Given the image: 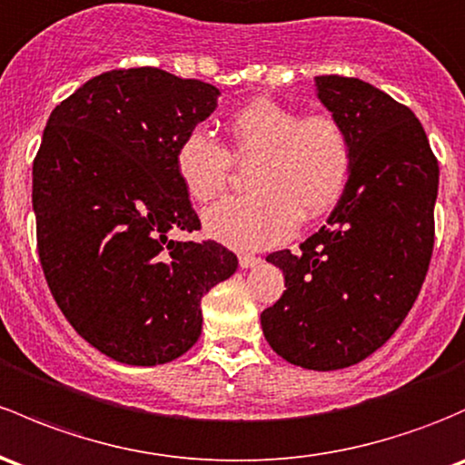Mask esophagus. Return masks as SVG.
<instances>
[{
	"instance_id": "34e87169",
	"label": "esophagus",
	"mask_w": 465,
	"mask_h": 465,
	"mask_svg": "<svg viewBox=\"0 0 465 465\" xmlns=\"http://www.w3.org/2000/svg\"><path fill=\"white\" fill-rule=\"evenodd\" d=\"M238 262H241V267H242V270H249V267H256V265H261V262H262V258H258V256H249V253H242V256L238 258Z\"/></svg>"
}]
</instances>
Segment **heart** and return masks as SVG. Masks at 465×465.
I'll return each instance as SVG.
<instances>
[{"label":"heart","instance_id":"b5f03b06","mask_svg":"<svg viewBox=\"0 0 465 465\" xmlns=\"http://www.w3.org/2000/svg\"><path fill=\"white\" fill-rule=\"evenodd\" d=\"M233 163L247 171L252 193L220 200L204 212L209 236L258 252L285 242L298 220L319 218L336 204L350 178L351 146L331 115H307L256 97L224 124V146L204 131L180 140L173 164L193 203L224 192Z\"/></svg>","mask_w":465,"mask_h":465}]
</instances>
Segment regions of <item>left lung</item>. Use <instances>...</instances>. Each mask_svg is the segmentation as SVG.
Here are the masks:
<instances>
[{
	"label": "left lung",
	"instance_id": "obj_1",
	"mask_svg": "<svg viewBox=\"0 0 465 465\" xmlns=\"http://www.w3.org/2000/svg\"><path fill=\"white\" fill-rule=\"evenodd\" d=\"M316 95L351 146L350 178L334 212L298 252L267 256L285 276L261 314L278 356L305 370L368 359L412 310L434 245L439 164L421 122L356 77H316Z\"/></svg>",
	"mask_w": 465,
	"mask_h": 465
}]
</instances>
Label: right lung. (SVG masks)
Returning <instances> with one entry per match:
<instances>
[{
  "mask_svg": "<svg viewBox=\"0 0 465 465\" xmlns=\"http://www.w3.org/2000/svg\"><path fill=\"white\" fill-rule=\"evenodd\" d=\"M220 91L153 66L117 68L53 109L33 163L37 252L77 334L126 365L178 359L203 331L200 301L238 267L200 229L175 173L180 140Z\"/></svg>",
  "mask_w": 465,
  "mask_h": 465,
  "instance_id": "add662e5",
  "label": "right lung"
}]
</instances>
